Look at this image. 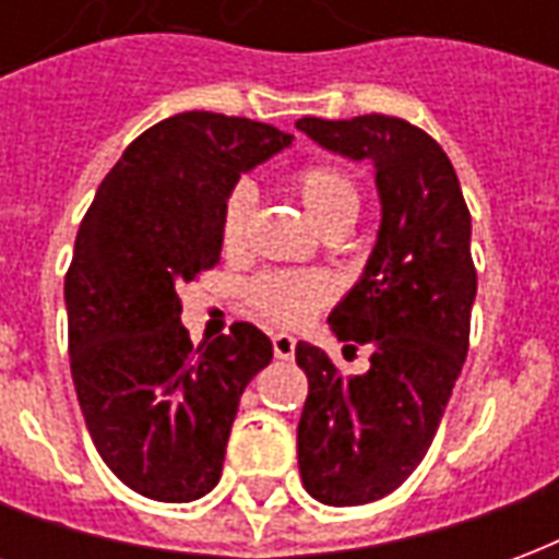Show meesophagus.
Wrapping results in <instances>:
<instances>
[{
	"mask_svg": "<svg viewBox=\"0 0 559 559\" xmlns=\"http://www.w3.org/2000/svg\"><path fill=\"white\" fill-rule=\"evenodd\" d=\"M272 350H275L278 359H293V353H296V338L278 332V335H272Z\"/></svg>",
	"mask_w": 559,
	"mask_h": 559,
	"instance_id": "esophagus-1",
	"label": "esophagus"
}]
</instances>
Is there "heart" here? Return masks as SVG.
Returning <instances> with one entry per match:
<instances>
[{
  "mask_svg": "<svg viewBox=\"0 0 559 559\" xmlns=\"http://www.w3.org/2000/svg\"><path fill=\"white\" fill-rule=\"evenodd\" d=\"M293 191L299 194L311 218L326 230L332 224L353 221L359 209V185L350 173L332 160H308L290 173ZM254 209V188L251 182H236L221 203V245L236 251L245 242L248 218ZM332 281L320 272H296V269H275L257 275L245 299L257 317L272 326L296 329L332 299Z\"/></svg>",
  "mask_w": 559,
  "mask_h": 559,
  "instance_id": "obj_1",
  "label": "heart"
}]
</instances>
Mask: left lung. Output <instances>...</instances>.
<instances>
[{"label":"left lung","instance_id":"8db88e82","mask_svg":"<svg viewBox=\"0 0 559 559\" xmlns=\"http://www.w3.org/2000/svg\"><path fill=\"white\" fill-rule=\"evenodd\" d=\"M299 131L356 160H374L383 224L362 281L329 314L338 341L371 344V368L341 377L329 353L299 341L308 377L299 419L305 491L362 506L419 467L469 347L476 266L469 209L440 143L395 116L317 119Z\"/></svg>","mask_w":559,"mask_h":559}]
</instances>
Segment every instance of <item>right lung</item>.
I'll list each match as a JSON object with an SVG mask.
<instances>
[{
  "instance_id": "obj_1",
  "label": "right lung",
  "mask_w": 559,
  "mask_h": 559,
  "mask_svg": "<svg viewBox=\"0 0 559 559\" xmlns=\"http://www.w3.org/2000/svg\"><path fill=\"white\" fill-rule=\"evenodd\" d=\"M290 140L242 116H170L122 152L80 221L71 377L104 464L148 500L188 503L218 485L239 399L272 359L251 323L191 344L179 287L218 266L221 203L239 173Z\"/></svg>"
}]
</instances>
